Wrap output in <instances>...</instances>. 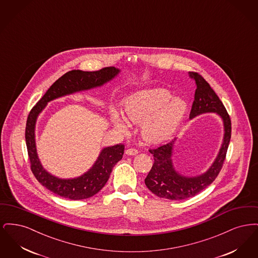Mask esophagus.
Segmentation results:
<instances>
[{
  "label": "esophagus",
  "instance_id": "esophagus-1",
  "mask_svg": "<svg viewBox=\"0 0 258 258\" xmlns=\"http://www.w3.org/2000/svg\"><path fill=\"white\" fill-rule=\"evenodd\" d=\"M125 154H126L127 156H135V155L138 154V151H137L136 149L131 148V149H127V150L125 151Z\"/></svg>",
  "mask_w": 258,
  "mask_h": 258
}]
</instances>
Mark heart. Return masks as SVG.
Instances as JSON below:
<instances>
[{
    "mask_svg": "<svg viewBox=\"0 0 258 258\" xmlns=\"http://www.w3.org/2000/svg\"><path fill=\"white\" fill-rule=\"evenodd\" d=\"M186 111L183 99L172 98L164 89H153L135 93L123 103V115L111 109L112 125L120 133L128 132V123L140 125L142 138L154 144L162 143L171 137L182 122Z\"/></svg>",
    "mask_w": 258,
    "mask_h": 258,
    "instance_id": "obj_1",
    "label": "heart"
}]
</instances>
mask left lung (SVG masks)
<instances>
[{
	"label": "left lung",
	"instance_id": "1",
	"mask_svg": "<svg viewBox=\"0 0 258 258\" xmlns=\"http://www.w3.org/2000/svg\"><path fill=\"white\" fill-rule=\"evenodd\" d=\"M189 76L197 84L189 119L205 113H216L222 120L223 138L221 149L207 171L190 177L175 169L172 157L177 138L160 147L149 150L155 161L145 179V184L157 197L169 200H183L195 197L212 184L221 171L231 138L230 117L221 99L201 75L189 73Z\"/></svg>",
	"mask_w": 258,
	"mask_h": 258
}]
</instances>
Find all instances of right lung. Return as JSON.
I'll list each match as a JSON object with an SVG mask.
<instances>
[{"label":"right lung","mask_w":258,"mask_h":258,"mask_svg":"<svg viewBox=\"0 0 258 258\" xmlns=\"http://www.w3.org/2000/svg\"><path fill=\"white\" fill-rule=\"evenodd\" d=\"M119 74L120 70L114 67L104 68L97 72H69L50 87L30 112L26 123L25 139L31 161V169L37 181L53 194L71 200H81L95 196L108 181L114 165L122 160L124 146L117 144L103 148L88 171L79 177L61 179L47 171L38 159L36 144V123L38 115L50 101L103 86Z\"/></svg>","instance_id":"1"}]
</instances>
